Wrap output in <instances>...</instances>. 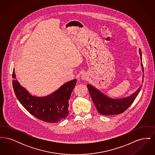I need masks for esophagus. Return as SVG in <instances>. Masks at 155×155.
<instances>
[{"instance_id": "1", "label": "esophagus", "mask_w": 155, "mask_h": 155, "mask_svg": "<svg viewBox=\"0 0 155 155\" xmlns=\"http://www.w3.org/2000/svg\"><path fill=\"white\" fill-rule=\"evenodd\" d=\"M88 76L86 73H83V74H81V77H80L81 80L83 81L87 80L88 79Z\"/></svg>"}]
</instances>
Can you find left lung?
Here are the masks:
<instances>
[{
	"mask_svg": "<svg viewBox=\"0 0 155 155\" xmlns=\"http://www.w3.org/2000/svg\"><path fill=\"white\" fill-rule=\"evenodd\" d=\"M139 52L141 60V67L142 71L143 72V67L142 62V53L140 49H139ZM143 78H144L143 75ZM143 80H142V83H143ZM142 87V85H141L140 87L130 96L121 99H113L103 94L99 89L92 85L90 84L87 85L90 95L96 106L97 110L101 114L106 116L118 114L126 110L133 103L136 97L138 96Z\"/></svg>",
	"mask_w": 155,
	"mask_h": 155,
	"instance_id": "left-lung-1",
	"label": "left lung"
}]
</instances>
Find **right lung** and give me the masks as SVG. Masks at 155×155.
Returning <instances> with one entry per match:
<instances>
[{
    "label": "right lung",
    "mask_w": 155,
    "mask_h": 155,
    "mask_svg": "<svg viewBox=\"0 0 155 155\" xmlns=\"http://www.w3.org/2000/svg\"><path fill=\"white\" fill-rule=\"evenodd\" d=\"M12 77L15 95L24 107L35 117L49 123H58L68 114V101L77 80L68 81L51 94L44 97L31 95L20 84L13 70Z\"/></svg>",
    "instance_id": "right-lung-1"
}]
</instances>
